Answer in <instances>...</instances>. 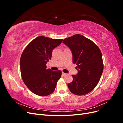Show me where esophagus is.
Listing matches in <instances>:
<instances>
[{"label": "esophagus", "mask_w": 123, "mask_h": 123, "mask_svg": "<svg viewBox=\"0 0 123 123\" xmlns=\"http://www.w3.org/2000/svg\"><path fill=\"white\" fill-rule=\"evenodd\" d=\"M67 75V73H65L64 72H62V76H66Z\"/></svg>", "instance_id": "esophagus-1"}]
</instances>
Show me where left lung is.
Here are the masks:
<instances>
[{
	"mask_svg": "<svg viewBox=\"0 0 123 123\" xmlns=\"http://www.w3.org/2000/svg\"><path fill=\"white\" fill-rule=\"evenodd\" d=\"M62 43L71 50L73 62L78 70L68 87L74 94H88L98 85L103 71L101 51L92 41L80 34L65 38Z\"/></svg>",
	"mask_w": 123,
	"mask_h": 123,
	"instance_id": "left-lung-1",
	"label": "left lung"
}]
</instances>
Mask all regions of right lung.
I'll return each instance as SVG.
<instances>
[{
    "instance_id": "add662e5",
    "label": "right lung",
    "mask_w": 123,
    "mask_h": 123,
    "mask_svg": "<svg viewBox=\"0 0 123 123\" xmlns=\"http://www.w3.org/2000/svg\"><path fill=\"white\" fill-rule=\"evenodd\" d=\"M62 40L40 36L30 43L24 50L20 60L21 75L33 93L44 96L54 91L62 72L47 69L46 64L51 59L53 50Z\"/></svg>"
}]
</instances>
